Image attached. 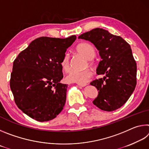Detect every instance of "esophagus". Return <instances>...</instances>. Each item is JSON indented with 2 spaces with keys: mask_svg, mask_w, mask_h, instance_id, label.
Listing matches in <instances>:
<instances>
[{
  "mask_svg": "<svg viewBox=\"0 0 149 149\" xmlns=\"http://www.w3.org/2000/svg\"><path fill=\"white\" fill-rule=\"evenodd\" d=\"M77 85H79V86H81V87H85L86 86V85H87V84H77Z\"/></svg>",
  "mask_w": 149,
  "mask_h": 149,
  "instance_id": "34e87169",
  "label": "esophagus"
}]
</instances>
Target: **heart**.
<instances>
[{
	"label": "heart",
	"mask_w": 149,
	"mask_h": 149,
	"mask_svg": "<svg viewBox=\"0 0 149 149\" xmlns=\"http://www.w3.org/2000/svg\"><path fill=\"white\" fill-rule=\"evenodd\" d=\"M75 50L77 53L82 55L88 60V64L90 66H94L95 62L92 58L95 56V47L89 42H83L78 44L75 47ZM60 66L64 72H68L70 69V56L68 54L65 53L60 60ZM93 72L87 68L81 71L79 70H72L65 77V80L69 83H76V84H84L87 83L92 77Z\"/></svg>",
	"instance_id": "heart-1"
}]
</instances>
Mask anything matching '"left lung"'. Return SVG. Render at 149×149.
I'll return each mask as SVG.
<instances>
[{
	"mask_svg": "<svg viewBox=\"0 0 149 149\" xmlns=\"http://www.w3.org/2000/svg\"><path fill=\"white\" fill-rule=\"evenodd\" d=\"M78 38L94 44L102 58L97 73L104 77L90 84L99 91L93 104L108 112L120 108L129 99L137 84V64L130 45L121 37L101 28L84 33Z\"/></svg>",
	"mask_w": 149,
	"mask_h": 149,
	"instance_id": "8db88e82",
	"label": "left lung"
}]
</instances>
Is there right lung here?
Masks as SVG:
<instances>
[{"label": "right lung", "instance_id": "right-lung-1", "mask_svg": "<svg viewBox=\"0 0 149 149\" xmlns=\"http://www.w3.org/2000/svg\"><path fill=\"white\" fill-rule=\"evenodd\" d=\"M75 39V35L39 37L14 60L10 80L14 101L33 119L51 120L64 108L68 85L60 82L63 78L60 60Z\"/></svg>", "mask_w": 149, "mask_h": 149}]
</instances>
